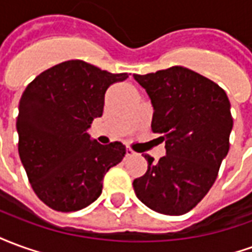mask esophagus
Instances as JSON below:
<instances>
[{
	"instance_id": "obj_1",
	"label": "esophagus",
	"mask_w": 252,
	"mask_h": 252,
	"mask_svg": "<svg viewBox=\"0 0 252 252\" xmlns=\"http://www.w3.org/2000/svg\"><path fill=\"white\" fill-rule=\"evenodd\" d=\"M126 157H131V155H135V151L132 150L131 147H126Z\"/></svg>"
}]
</instances>
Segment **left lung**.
Instances as JSON below:
<instances>
[{
	"instance_id": "1",
	"label": "left lung",
	"mask_w": 252,
	"mask_h": 252,
	"mask_svg": "<svg viewBox=\"0 0 252 252\" xmlns=\"http://www.w3.org/2000/svg\"><path fill=\"white\" fill-rule=\"evenodd\" d=\"M154 106L151 129L166 155L133 181L137 198L150 209L180 216L209 191L229 150L233 120L227 94L217 83L182 66L133 74Z\"/></svg>"
}]
</instances>
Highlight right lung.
<instances>
[{"mask_svg": "<svg viewBox=\"0 0 252 252\" xmlns=\"http://www.w3.org/2000/svg\"><path fill=\"white\" fill-rule=\"evenodd\" d=\"M128 78L83 61L43 71L21 95L16 128L19 155L36 195L54 211L75 212L97 200L110 167L126 146L99 144L88 133L104 112L110 85Z\"/></svg>", "mask_w": 252, "mask_h": 252, "instance_id": "right-lung-1", "label": "right lung"}]
</instances>
